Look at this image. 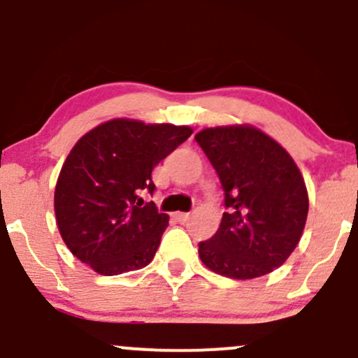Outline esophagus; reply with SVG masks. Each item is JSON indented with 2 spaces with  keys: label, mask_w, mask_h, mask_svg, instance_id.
<instances>
[{
  "label": "esophagus",
  "mask_w": 358,
  "mask_h": 358,
  "mask_svg": "<svg viewBox=\"0 0 358 358\" xmlns=\"http://www.w3.org/2000/svg\"><path fill=\"white\" fill-rule=\"evenodd\" d=\"M190 217L189 213H175V220L180 221V223H187Z\"/></svg>",
  "instance_id": "34e87169"
}]
</instances>
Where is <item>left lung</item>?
I'll list each match as a JSON object with an SVG mask.
<instances>
[{
	"instance_id": "left-lung-1",
	"label": "left lung",
	"mask_w": 358,
	"mask_h": 358,
	"mask_svg": "<svg viewBox=\"0 0 358 358\" xmlns=\"http://www.w3.org/2000/svg\"><path fill=\"white\" fill-rule=\"evenodd\" d=\"M195 141L224 190L216 235L199 243L202 264L231 280H252L280 268L306 228L308 195L287 149L252 125L204 129Z\"/></svg>"
}]
</instances>
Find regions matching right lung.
<instances>
[{"label":"right lung","instance_id":"right-lung-1","mask_svg":"<svg viewBox=\"0 0 358 358\" xmlns=\"http://www.w3.org/2000/svg\"><path fill=\"white\" fill-rule=\"evenodd\" d=\"M190 127L115 118L70 150L55 189L59 235L71 254L104 276L145 268L169 216L141 197L154 166L192 135Z\"/></svg>","mask_w":358,"mask_h":358}]
</instances>
